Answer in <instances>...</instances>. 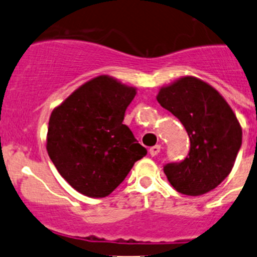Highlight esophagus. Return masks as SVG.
Here are the masks:
<instances>
[{"label":"esophagus","mask_w":257,"mask_h":257,"mask_svg":"<svg viewBox=\"0 0 257 257\" xmlns=\"http://www.w3.org/2000/svg\"><path fill=\"white\" fill-rule=\"evenodd\" d=\"M160 149H162V147H160V145H154V147H152L149 149V154L152 155V157H155V155L159 154Z\"/></svg>","instance_id":"34e87169"}]
</instances>
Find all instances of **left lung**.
<instances>
[{"mask_svg": "<svg viewBox=\"0 0 257 257\" xmlns=\"http://www.w3.org/2000/svg\"><path fill=\"white\" fill-rule=\"evenodd\" d=\"M158 102L181 121L190 139L184 160L164 165L181 194L201 195L216 188L234 167L242 131L230 105L208 83L184 77L160 89Z\"/></svg>", "mask_w": 257, "mask_h": 257, "instance_id": "1", "label": "left lung"}]
</instances>
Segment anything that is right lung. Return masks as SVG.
<instances>
[{
  "mask_svg": "<svg viewBox=\"0 0 257 257\" xmlns=\"http://www.w3.org/2000/svg\"><path fill=\"white\" fill-rule=\"evenodd\" d=\"M136 89L99 76L74 90L51 114L47 152L67 183L104 198L125 179L147 149L123 124Z\"/></svg>",
  "mask_w": 257,
  "mask_h": 257,
  "instance_id": "add662e5",
  "label": "right lung"
}]
</instances>
